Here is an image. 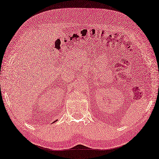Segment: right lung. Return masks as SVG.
<instances>
[{"mask_svg":"<svg viewBox=\"0 0 159 159\" xmlns=\"http://www.w3.org/2000/svg\"><path fill=\"white\" fill-rule=\"evenodd\" d=\"M57 121V120H55V121H54V122H53V123H55V122H56V121Z\"/></svg>","mask_w":159,"mask_h":159,"instance_id":"1","label":"right lung"}]
</instances>
